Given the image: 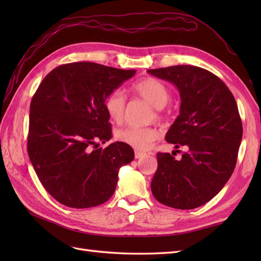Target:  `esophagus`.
Instances as JSON below:
<instances>
[{
  "label": "esophagus",
  "mask_w": 261,
  "mask_h": 261,
  "mask_svg": "<svg viewBox=\"0 0 261 261\" xmlns=\"http://www.w3.org/2000/svg\"><path fill=\"white\" fill-rule=\"evenodd\" d=\"M143 154H145V152H142V151H139V150H136L135 151V157L137 158V159H139V158H141Z\"/></svg>",
  "instance_id": "34e87169"
}]
</instances>
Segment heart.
I'll use <instances>...</instances> for the list:
<instances>
[{
    "label": "heart",
    "mask_w": 261,
    "mask_h": 261,
    "mask_svg": "<svg viewBox=\"0 0 261 261\" xmlns=\"http://www.w3.org/2000/svg\"><path fill=\"white\" fill-rule=\"evenodd\" d=\"M132 91L156 108V118L162 116V109L168 103L170 97L168 88L164 83L152 77H147L135 83ZM104 109L110 120L120 124L124 118V93L120 90L109 93L104 99ZM115 138L137 150H145L158 138V130L153 126H126L116 131Z\"/></svg>",
    "instance_id": "heart-1"
}]
</instances>
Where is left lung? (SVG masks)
Segmentation results:
<instances>
[{
    "label": "left lung",
    "mask_w": 261,
    "mask_h": 261,
    "mask_svg": "<svg viewBox=\"0 0 261 261\" xmlns=\"http://www.w3.org/2000/svg\"><path fill=\"white\" fill-rule=\"evenodd\" d=\"M148 73L173 83L179 91V115L165 139L175 148H187L179 160L168 152L157 153L151 192L167 206L198 207L222 190L236 167L242 122L234 96L218 76L196 66H170Z\"/></svg>",
    "instance_id": "obj_1"
}]
</instances>
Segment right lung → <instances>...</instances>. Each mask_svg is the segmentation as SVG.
<instances>
[{
	"instance_id": "obj_1",
	"label": "right lung",
	"mask_w": 261,
	"mask_h": 261,
	"mask_svg": "<svg viewBox=\"0 0 261 261\" xmlns=\"http://www.w3.org/2000/svg\"><path fill=\"white\" fill-rule=\"evenodd\" d=\"M135 74L70 63L53 69L39 85L30 104L28 154L42 186L59 203L88 208L113 195L119 169L135 152L119 141L98 148L97 141L112 137L104 99Z\"/></svg>"
}]
</instances>
